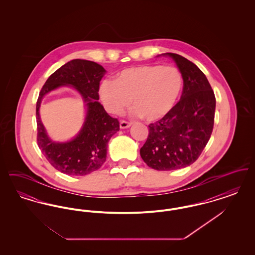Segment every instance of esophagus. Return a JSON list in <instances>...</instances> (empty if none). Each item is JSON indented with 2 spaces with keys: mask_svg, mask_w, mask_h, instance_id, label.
Here are the masks:
<instances>
[{
  "mask_svg": "<svg viewBox=\"0 0 255 255\" xmlns=\"http://www.w3.org/2000/svg\"><path fill=\"white\" fill-rule=\"evenodd\" d=\"M131 125H132L131 122H126V121H121V123H120V126H121L122 129L129 128Z\"/></svg>",
  "mask_w": 255,
  "mask_h": 255,
  "instance_id": "obj_1",
  "label": "esophagus"
}]
</instances>
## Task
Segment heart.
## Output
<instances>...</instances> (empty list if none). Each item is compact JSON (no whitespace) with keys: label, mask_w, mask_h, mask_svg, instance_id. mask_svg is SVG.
<instances>
[{"label":"heart","mask_w":255,"mask_h":255,"mask_svg":"<svg viewBox=\"0 0 255 255\" xmlns=\"http://www.w3.org/2000/svg\"><path fill=\"white\" fill-rule=\"evenodd\" d=\"M182 89V75L175 68L143 65L122 70L116 80L104 79L99 94L111 114H122L132 100L133 116L156 122L174 107Z\"/></svg>","instance_id":"heart-1"}]
</instances>
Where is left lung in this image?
Segmentation results:
<instances>
[{"label": "left lung", "instance_id": "8db88e82", "mask_svg": "<svg viewBox=\"0 0 255 255\" xmlns=\"http://www.w3.org/2000/svg\"><path fill=\"white\" fill-rule=\"evenodd\" d=\"M183 79L182 97L169 113L151 123L140 156L158 171L181 169L195 162L206 147L214 125L216 98L205 73L182 55L167 52Z\"/></svg>", "mask_w": 255, "mask_h": 255}]
</instances>
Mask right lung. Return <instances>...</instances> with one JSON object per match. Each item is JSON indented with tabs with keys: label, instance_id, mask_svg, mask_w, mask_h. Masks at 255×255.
I'll return each mask as SVG.
<instances>
[{
	"label": "right lung",
	"instance_id": "1",
	"mask_svg": "<svg viewBox=\"0 0 255 255\" xmlns=\"http://www.w3.org/2000/svg\"><path fill=\"white\" fill-rule=\"evenodd\" d=\"M106 71L93 61L73 59L52 73L41 89L36 102L37 143L49 163L71 176H84L99 169L107 157L110 138L120 131V122L112 118L97 101L99 82ZM63 85L74 86L86 102L84 128L71 142L54 143L49 139L40 122L38 108L41 98Z\"/></svg>",
	"mask_w": 255,
	"mask_h": 255
}]
</instances>
